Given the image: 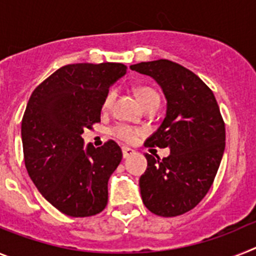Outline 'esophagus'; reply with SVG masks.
<instances>
[{
    "label": "esophagus",
    "instance_id": "34e87169",
    "mask_svg": "<svg viewBox=\"0 0 256 256\" xmlns=\"http://www.w3.org/2000/svg\"><path fill=\"white\" fill-rule=\"evenodd\" d=\"M122 152H123V158H124V159H126V158H130V156H132L133 154L136 152V151L133 150V148H126V146H123V148H122Z\"/></svg>",
    "mask_w": 256,
    "mask_h": 256
}]
</instances>
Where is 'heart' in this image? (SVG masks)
Returning a JSON list of instances; mask_svg holds the SVG:
<instances>
[{
  "instance_id": "1",
  "label": "heart",
  "mask_w": 256,
  "mask_h": 256,
  "mask_svg": "<svg viewBox=\"0 0 256 256\" xmlns=\"http://www.w3.org/2000/svg\"><path fill=\"white\" fill-rule=\"evenodd\" d=\"M134 92L137 98H138L140 102L142 104V106L144 108H150V106H159L160 96L152 87H148V86H138V87L134 88ZM114 97V91H110L106 94L102 101V110H108L112 106ZM112 134L114 136L115 138L120 140V141L126 142V144H132L140 136V130L134 128V126H128V124H118V126H115L112 130Z\"/></svg>"
}]
</instances>
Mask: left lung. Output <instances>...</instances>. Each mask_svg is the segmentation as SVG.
I'll use <instances>...</instances> for the list:
<instances>
[{"label":"left lung","mask_w":256,"mask_h":256,"mask_svg":"<svg viewBox=\"0 0 256 256\" xmlns=\"http://www.w3.org/2000/svg\"><path fill=\"white\" fill-rule=\"evenodd\" d=\"M130 69L152 76L168 101L165 119L144 146L169 148L170 155H144L142 201L156 216H182L205 198L214 182L224 152V120L212 90L187 68L160 58Z\"/></svg>","instance_id":"1"}]
</instances>
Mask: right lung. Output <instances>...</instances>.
<instances>
[{
	"label": "right lung",
	"instance_id": "right-lung-1",
	"mask_svg": "<svg viewBox=\"0 0 256 256\" xmlns=\"http://www.w3.org/2000/svg\"><path fill=\"white\" fill-rule=\"evenodd\" d=\"M126 69L119 62L65 65L29 98L22 120L26 168L42 196L65 216H92L108 205V178L122 150L112 140L83 148L82 133L101 122L108 88Z\"/></svg>",
	"mask_w": 256,
	"mask_h": 256
}]
</instances>
